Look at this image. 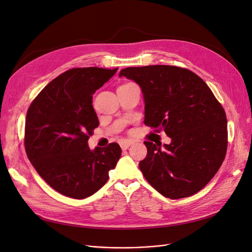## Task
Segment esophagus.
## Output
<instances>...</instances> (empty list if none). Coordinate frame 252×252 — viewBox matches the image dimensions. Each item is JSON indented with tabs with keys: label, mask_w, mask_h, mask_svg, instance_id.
<instances>
[{
	"label": "esophagus",
	"mask_w": 252,
	"mask_h": 252,
	"mask_svg": "<svg viewBox=\"0 0 252 252\" xmlns=\"http://www.w3.org/2000/svg\"><path fill=\"white\" fill-rule=\"evenodd\" d=\"M132 144H133V141H131V140H124V141L121 142V147H122V149L125 150Z\"/></svg>",
	"instance_id": "obj_1"
}]
</instances>
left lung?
Listing matches in <instances>:
<instances>
[{
  "mask_svg": "<svg viewBox=\"0 0 252 252\" xmlns=\"http://www.w3.org/2000/svg\"><path fill=\"white\" fill-rule=\"evenodd\" d=\"M120 77L141 87L144 124L163 129L170 144L144 142L139 167L145 179L171 200L199 192L222 165L227 150L226 113L199 75L168 65L127 67Z\"/></svg>",
  "mask_w": 252,
  "mask_h": 252,
  "instance_id": "left-lung-1",
  "label": "left lung"
}]
</instances>
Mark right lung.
I'll return each instance as SVG.
<instances>
[{
    "label": "right lung",
    "instance_id": "add662e5",
    "mask_svg": "<svg viewBox=\"0 0 252 252\" xmlns=\"http://www.w3.org/2000/svg\"><path fill=\"white\" fill-rule=\"evenodd\" d=\"M118 68H72L52 80L29 106L25 123V150L40 177L61 194L82 200L108 181L121 147H88L98 126L93 94Z\"/></svg>",
    "mask_w": 252,
    "mask_h": 252
}]
</instances>
